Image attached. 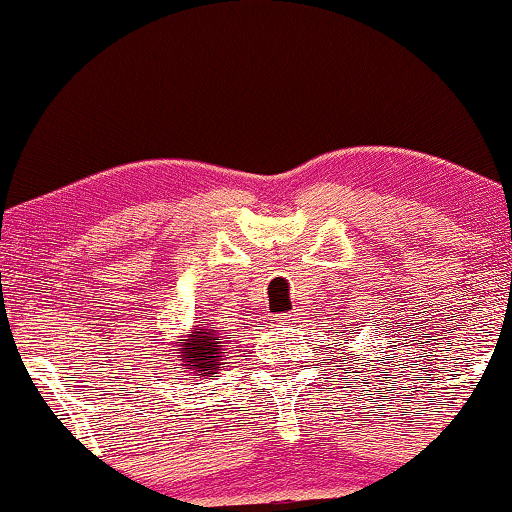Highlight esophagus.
Returning <instances> with one entry per match:
<instances>
[{
  "label": "esophagus",
  "mask_w": 512,
  "mask_h": 512,
  "mask_svg": "<svg viewBox=\"0 0 512 512\" xmlns=\"http://www.w3.org/2000/svg\"><path fill=\"white\" fill-rule=\"evenodd\" d=\"M279 326H293L298 321V312L293 310V312H286V314H279V317L275 319Z\"/></svg>",
  "instance_id": "esophagus-1"
}]
</instances>
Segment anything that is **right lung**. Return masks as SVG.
Segmentation results:
<instances>
[{
	"mask_svg": "<svg viewBox=\"0 0 512 512\" xmlns=\"http://www.w3.org/2000/svg\"><path fill=\"white\" fill-rule=\"evenodd\" d=\"M172 342V361L167 366H177L179 373L193 375L198 380H214L219 377L223 368V356H226L228 340L223 338L221 331L207 319H200L191 331L174 335Z\"/></svg>",
	"mask_w": 512,
	"mask_h": 512,
	"instance_id": "1",
	"label": "right lung"
}]
</instances>
